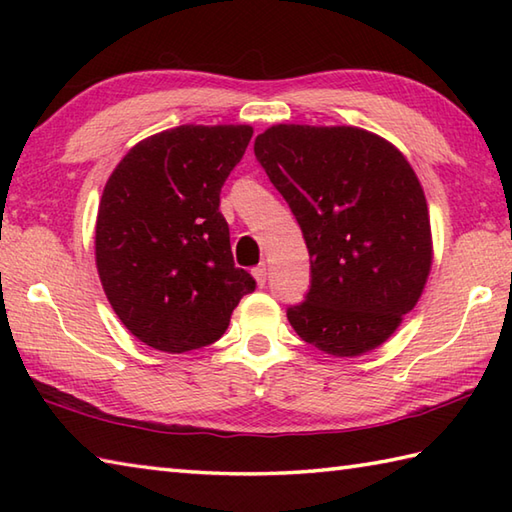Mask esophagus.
<instances>
[{
    "instance_id": "1",
    "label": "esophagus",
    "mask_w": 512,
    "mask_h": 512,
    "mask_svg": "<svg viewBox=\"0 0 512 512\" xmlns=\"http://www.w3.org/2000/svg\"><path fill=\"white\" fill-rule=\"evenodd\" d=\"M253 277L257 281L259 288L266 286V279H268V270H266V264H259L257 268H253Z\"/></svg>"
}]
</instances>
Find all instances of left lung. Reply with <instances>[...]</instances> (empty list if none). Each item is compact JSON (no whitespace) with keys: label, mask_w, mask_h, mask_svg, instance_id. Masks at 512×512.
I'll return each mask as SVG.
<instances>
[{"label":"left lung","mask_w":512,"mask_h":512,"mask_svg":"<svg viewBox=\"0 0 512 512\" xmlns=\"http://www.w3.org/2000/svg\"><path fill=\"white\" fill-rule=\"evenodd\" d=\"M255 156L310 253V292L288 308L290 325L336 358L376 350L431 273V222L416 171L389 140L347 125H273L255 138Z\"/></svg>","instance_id":"1"}]
</instances>
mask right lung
Masks as SVG:
<instances>
[{"label":"right lung","mask_w":512,"mask_h":512,"mask_svg":"<svg viewBox=\"0 0 512 512\" xmlns=\"http://www.w3.org/2000/svg\"><path fill=\"white\" fill-rule=\"evenodd\" d=\"M250 125H180L140 140L107 178L96 270L138 341L182 354L215 343L255 279L235 268L220 191Z\"/></svg>","instance_id":"add662e5"}]
</instances>
